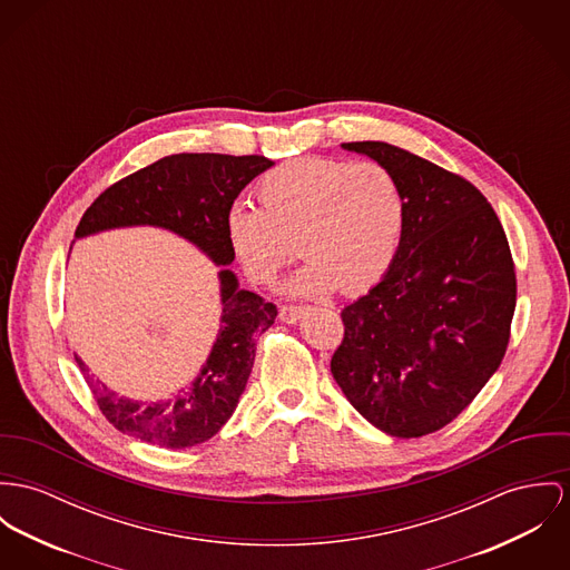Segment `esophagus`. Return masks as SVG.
<instances>
[{"instance_id":"1","label":"esophagus","mask_w":570,"mask_h":570,"mask_svg":"<svg viewBox=\"0 0 570 570\" xmlns=\"http://www.w3.org/2000/svg\"><path fill=\"white\" fill-rule=\"evenodd\" d=\"M306 309V306H282L279 307V318L284 323H297Z\"/></svg>"}]
</instances>
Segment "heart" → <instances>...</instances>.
<instances>
[{"mask_svg": "<svg viewBox=\"0 0 570 570\" xmlns=\"http://www.w3.org/2000/svg\"><path fill=\"white\" fill-rule=\"evenodd\" d=\"M258 206L236 202L227 213V240L256 284H273L299 256L291 277L295 295H343L373 288L393 266L403 227L405 195L380 163L304 156L264 174Z\"/></svg>", "mask_w": 570, "mask_h": 570, "instance_id": "obj_1", "label": "heart"}]
</instances>
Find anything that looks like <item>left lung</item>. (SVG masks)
<instances>
[{
  "instance_id": "left-lung-1",
  "label": "left lung",
  "mask_w": 570,
  "mask_h": 570,
  "mask_svg": "<svg viewBox=\"0 0 570 570\" xmlns=\"http://www.w3.org/2000/svg\"><path fill=\"white\" fill-rule=\"evenodd\" d=\"M405 195L393 266L341 312L332 375L377 430L419 439L449 425L499 368L517 307L508 236L469 179L382 140L345 142Z\"/></svg>"
}]
</instances>
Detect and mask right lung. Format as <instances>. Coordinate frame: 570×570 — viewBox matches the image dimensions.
Segmentation results:
<instances>
[{"label": "right lung", "mask_w": 570, "mask_h": 570, "mask_svg": "<svg viewBox=\"0 0 570 570\" xmlns=\"http://www.w3.org/2000/svg\"><path fill=\"white\" fill-rule=\"evenodd\" d=\"M273 167L264 156L174 154L108 186L78 223L76 236L119 225H158L195 243L217 264L234 261L227 240V213L240 190ZM220 277V332L197 380L163 403H138L92 382L87 364L78 360L92 396L106 421L134 439L186 449L213 439L247 386L256 336L266 332L277 307L261 295L240 291L232 271Z\"/></svg>", "instance_id": "right-lung-1"}]
</instances>
